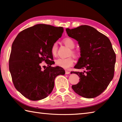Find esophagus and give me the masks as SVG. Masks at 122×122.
<instances>
[{
	"label": "esophagus",
	"instance_id": "34e87169",
	"mask_svg": "<svg viewBox=\"0 0 122 122\" xmlns=\"http://www.w3.org/2000/svg\"><path fill=\"white\" fill-rule=\"evenodd\" d=\"M65 73L66 74H70V71H65Z\"/></svg>",
	"mask_w": 122,
	"mask_h": 122
}]
</instances>
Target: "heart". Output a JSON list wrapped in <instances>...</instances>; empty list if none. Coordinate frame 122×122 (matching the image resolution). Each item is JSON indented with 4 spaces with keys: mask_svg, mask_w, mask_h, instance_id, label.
I'll return each mask as SVG.
<instances>
[{
    "mask_svg": "<svg viewBox=\"0 0 122 122\" xmlns=\"http://www.w3.org/2000/svg\"><path fill=\"white\" fill-rule=\"evenodd\" d=\"M63 42L66 46H67L70 48L73 49L75 46V42L71 38H66L64 39ZM57 50V45L56 43H54L51 46V53L53 55H55L56 54ZM71 54L73 56H75L76 53L75 51L73 50L71 51ZM74 61L73 59L71 57L68 58H58L55 60V64L57 66L63 68L65 69H68L69 68L71 67L73 65Z\"/></svg>",
    "mask_w": 122,
    "mask_h": 122,
    "instance_id": "obj_1",
    "label": "heart"
}]
</instances>
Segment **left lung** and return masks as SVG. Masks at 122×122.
<instances>
[{"label":"left lung","instance_id":"left-lung-1","mask_svg":"<svg viewBox=\"0 0 122 122\" xmlns=\"http://www.w3.org/2000/svg\"><path fill=\"white\" fill-rule=\"evenodd\" d=\"M66 30L68 36L78 41L80 48L81 57L74 68L86 69L83 72H71L80 78L72 89L83 97H96L106 89L114 75L116 55L110 41L88 25Z\"/></svg>","mask_w":122,"mask_h":122}]
</instances>
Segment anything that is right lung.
I'll return each mask as SVG.
<instances>
[{"label": "right lung", "instance_id": "obj_1", "mask_svg": "<svg viewBox=\"0 0 122 122\" xmlns=\"http://www.w3.org/2000/svg\"><path fill=\"white\" fill-rule=\"evenodd\" d=\"M62 27L37 24L20 32L12 45L9 70L14 86L27 98L38 101L47 97L54 86L55 77L65 71L53 64L52 45L61 38ZM45 61L48 67L41 69Z\"/></svg>", "mask_w": 122, "mask_h": 122}]
</instances>
